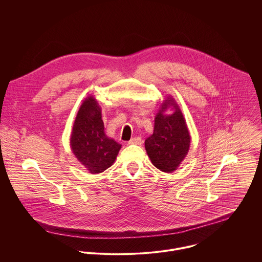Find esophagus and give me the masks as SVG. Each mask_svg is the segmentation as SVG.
<instances>
[{
  "label": "esophagus",
  "instance_id": "esophagus-1",
  "mask_svg": "<svg viewBox=\"0 0 262 262\" xmlns=\"http://www.w3.org/2000/svg\"><path fill=\"white\" fill-rule=\"evenodd\" d=\"M128 144H130V145H141L142 140H141L140 137H134L128 142Z\"/></svg>",
  "mask_w": 262,
  "mask_h": 262
}]
</instances>
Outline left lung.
<instances>
[{
	"mask_svg": "<svg viewBox=\"0 0 262 262\" xmlns=\"http://www.w3.org/2000/svg\"><path fill=\"white\" fill-rule=\"evenodd\" d=\"M171 107V114L165 112ZM190 136L186 119L174 99L166 97L154 120L153 134L145 140L152 164L164 172H173L186 158Z\"/></svg>",
	"mask_w": 262,
	"mask_h": 262,
	"instance_id": "1",
	"label": "left lung"
}]
</instances>
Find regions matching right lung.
<instances>
[{"instance_id":"right-lung-1","label":"right lung","mask_w":262,"mask_h":262,"mask_svg":"<svg viewBox=\"0 0 262 262\" xmlns=\"http://www.w3.org/2000/svg\"><path fill=\"white\" fill-rule=\"evenodd\" d=\"M104 130L101 107L93 96H89L76 114L70 143L76 159L93 174L112 166L122 146Z\"/></svg>"}]
</instances>
